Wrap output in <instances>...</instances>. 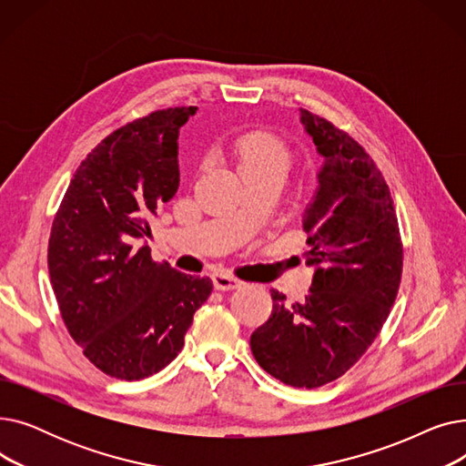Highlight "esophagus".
Instances as JSON below:
<instances>
[{
    "label": "esophagus",
    "mask_w": 466,
    "mask_h": 466,
    "mask_svg": "<svg viewBox=\"0 0 466 466\" xmlns=\"http://www.w3.org/2000/svg\"><path fill=\"white\" fill-rule=\"evenodd\" d=\"M211 279H213V285L217 290H234L243 285V281H239L238 278L228 276V274H213Z\"/></svg>",
    "instance_id": "1"
}]
</instances>
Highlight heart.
Returning <instances> with one entry per match:
<instances>
[{
	"instance_id": "obj_1",
	"label": "heart",
	"mask_w": 466,
	"mask_h": 466,
	"mask_svg": "<svg viewBox=\"0 0 466 466\" xmlns=\"http://www.w3.org/2000/svg\"><path fill=\"white\" fill-rule=\"evenodd\" d=\"M232 158L241 174L258 169H274L287 174L290 166V151L287 143L270 132H248L232 143Z\"/></svg>"
}]
</instances>
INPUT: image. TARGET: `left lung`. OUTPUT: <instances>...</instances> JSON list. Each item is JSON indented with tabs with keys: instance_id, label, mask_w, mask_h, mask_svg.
Instances as JSON below:
<instances>
[{
	"instance_id": "obj_1",
	"label": "left lung",
	"mask_w": 466,
	"mask_h": 466,
	"mask_svg": "<svg viewBox=\"0 0 466 466\" xmlns=\"http://www.w3.org/2000/svg\"><path fill=\"white\" fill-rule=\"evenodd\" d=\"M300 122L325 158L302 218L315 272L304 304L289 306L272 289L274 309L251 351L276 380L313 389L346 374L380 334L400 285L402 241L370 155L323 116L300 109Z\"/></svg>"
}]
</instances>
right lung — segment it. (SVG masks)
Instances as JSON below:
<instances>
[{
	"label": "right lung",
	"mask_w": 466,
	"mask_h": 466,
	"mask_svg": "<svg viewBox=\"0 0 466 466\" xmlns=\"http://www.w3.org/2000/svg\"><path fill=\"white\" fill-rule=\"evenodd\" d=\"M198 107L160 109L109 134L81 162L48 238L62 319L85 357L116 380L160 372L183 350L209 278L155 262L143 238L179 187V128Z\"/></svg>",
	"instance_id": "obj_1"
}]
</instances>
